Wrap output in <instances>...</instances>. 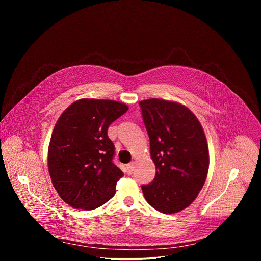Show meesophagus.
Masks as SVG:
<instances>
[{"label": "esophagus", "mask_w": 261, "mask_h": 261, "mask_svg": "<svg viewBox=\"0 0 261 261\" xmlns=\"http://www.w3.org/2000/svg\"><path fill=\"white\" fill-rule=\"evenodd\" d=\"M133 169H134V163H133V162H131V163H129V164L126 165V172H127L128 175L132 174Z\"/></svg>", "instance_id": "obj_1"}]
</instances>
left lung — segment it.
<instances>
[{
	"mask_svg": "<svg viewBox=\"0 0 261 261\" xmlns=\"http://www.w3.org/2000/svg\"><path fill=\"white\" fill-rule=\"evenodd\" d=\"M156 166L153 181L142 185L146 201L163 214L189 206L208 171V147L202 127L186 106L162 99L139 102Z\"/></svg>",
	"mask_w": 261,
	"mask_h": 261,
	"instance_id": "left-lung-1",
	"label": "left lung"
}]
</instances>
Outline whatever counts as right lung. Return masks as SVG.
<instances>
[{
    "label": "right lung",
    "instance_id": "right-lung-1",
    "mask_svg": "<svg viewBox=\"0 0 261 261\" xmlns=\"http://www.w3.org/2000/svg\"><path fill=\"white\" fill-rule=\"evenodd\" d=\"M128 110L113 100L82 99L59 118L48 147V170L60 197L74 208L94 210L116 194L123 171L113 162L109 125Z\"/></svg>",
    "mask_w": 261,
    "mask_h": 261
}]
</instances>
